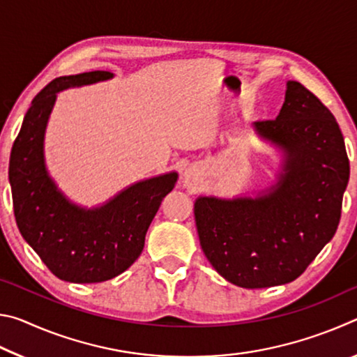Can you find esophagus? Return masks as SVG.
<instances>
[{"instance_id":"esophagus-1","label":"esophagus","mask_w":357,"mask_h":357,"mask_svg":"<svg viewBox=\"0 0 357 357\" xmlns=\"http://www.w3.org/2000/svg\"><path fill=\"white\" fill-rule=\"evenodd\" d=\"M192 179H193V174L189 172V173L185 174V183H187V184H190V183H192Z\"/></svg>"}]
</instances>
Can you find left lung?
Returning a JSON list of instances; mask_svg holds the SVG:
<instances>
[{
    "mask_svg": "<svg viewBox=\"0 0 357 357\" xmlns=\"http://www.w3.org/2000/svg\"><path fill=\"white\" fill-rule=\"evenodd\" d=\"M253 128L285 153L277 184L257 198L200 197L193 208L209 263L249 289L283 285L304 273L337 231L349 179L334 114L299 82L287 83L279 116Z\"/></svg>",
    "mask_w": 357,
    "mask_h": 357,
    "instance_id": "left-lung-1",
    "label": "left lung"
}]
</instances>
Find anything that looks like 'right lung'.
I'll list each match as a JSON object with an SVG mask.
<instances>
[{
    "instance_id": "right-lung-1",
    "label": "right lung",
    "mask_w": 357,
    "mask_h": 357,
    "mask_svg": "<svg viewBox=\"0 0 357 357\" xmlns=\"http://www.w3.org/2000/svg\"><path fill=\"white\" fill-rule=\"evenodd\" d=\"M105 70L59 77L33 99L12 146L9 181L22 236L58 279L98 283L124 273L140 257L144 236L178 174L130 185L96 209L69 203L48 178L42 143L56 93L112 78Z\"/></svg>"
}]
</instances>
